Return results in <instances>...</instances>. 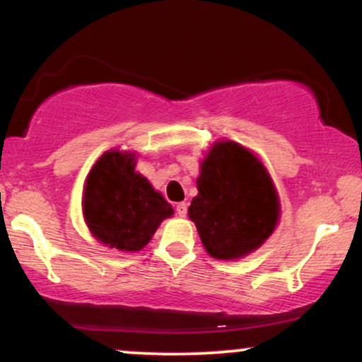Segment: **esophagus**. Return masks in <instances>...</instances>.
Segmentation results:
<instances>
[{"instance_id":"esophagus-1","label":"esophagus","mask_w":362,"mask_h":362,"mask_svg":"<svg viewBox=\"0 0 362 362\" xmlns=\"http://www.w3.org/2000/svg\"><path fill=\"white\" fill-rule=\"evenodd\" d=\"M175 209H177V214L180 216V218H185V216H187V204H185V202H178Z\"/></svg>"}]
</instances>
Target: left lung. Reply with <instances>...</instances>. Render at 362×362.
I'll list each match as a JSON object with an SVG mask.
<instances>
[{
	"instance_id": "8db88e82",
	"label": "left lung",
	"mask_w": 362,
	"mask_h": 362,
	"mask_svg": "<svg viewBox=\"0 0 362 362\" xmlns=\"http://www.w3.org/2000/svg\"><path fill=\"white\" fill-rule=\"evenodd\" d=\"M189 218L219 260L242 259L272 235L279 197L262 161L235 141H218L201 163Z\"/></svg>"
}]
</instances>
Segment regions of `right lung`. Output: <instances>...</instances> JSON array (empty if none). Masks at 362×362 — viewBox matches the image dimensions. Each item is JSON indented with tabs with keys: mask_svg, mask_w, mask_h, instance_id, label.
Returning a JSON list of instances; mask_svg holds the SVG:
<instances>
[{
	"mask_svg": "<svg viewBox=\"0 0 362 362\" xmlns=\"http://www.w3.org/2000/svg\"><path fill=\"white\" fill-rule=\"evenodd\" d=\"M134 168V153H103L83 194V216L91 235L122 252L146 247L160 223L173 214L163 195Z\"/></svg>",
	"mask_w": 362,
	"mask_h": 362,
	"instance_id": "add662e5",
	"label": "right lung"
}]
</instances>
